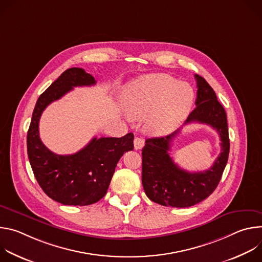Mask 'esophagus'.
<instances>
[{"instance_id":"34e87169","label":"esophagus","mask_w":262,"mask_h":262,"mask_svg":"<svg viewBox=\"0 0 262 262\" xmlns=\"http://www.w3.org/2000/svg\"><path fill=\"white\" fill-rule=\"evenodd\" d=\"M143 146H144V140L142 138L136 137L134 139V147H135L136 150H138V149H141Z\"/></svg>"}]
</instances>
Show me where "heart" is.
I'll return each instance as SVG.
<instances>
[{"label": "heart", "instance_id": "1", "mask_svg": "<svg viewBox=\"0 0 262 262\" xmlns=\"http://www.w3.org/2000/svg\"><path fill=\"white\" fill-rule=\"evenodd\" d=\"M124 102L133 117H145V127L149 133L166 135L189 115L194 91L189 84L178 82L168 74H148L126 86Z\"/></svg>", "mask_w": 262, "mask_h": 262}]
</instances>
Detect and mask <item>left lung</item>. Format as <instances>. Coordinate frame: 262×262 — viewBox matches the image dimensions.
I'll return each instance as SVG.
<instances>
[{
    "label": "left lung",
    "mask_w": 262,
    "mask_h": 262,
    "mask_svg": "<svg viewBox=\"0 0 262 262\" xmlns=\"http://www.w3.org/2000/svg\"><path fill=\"white\" fill-rule=\"evenodd\" d=\"M196 107L186 123L199 122L210 125L220 136L222 152L213 165L202 172L180 169L170 157V147L179 129L173 134L147 139L142 149V183L151 201L164 206L190 207L206 199L217 186L226 167L230 142L227 116L213 89L198 74Z\"/></svg>",
    "instance_id": "obj_1"
}]
</instances>
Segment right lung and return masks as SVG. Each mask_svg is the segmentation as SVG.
Wrapping results in <instances>:
<instances>
[{"label":"right lung","instance_id":"add662e5","mask_svg":"<svg viewBox=\"0 0 262 262\" xmlns=\"http://www.w3.org/2000/svg\"><path fill=\"white\" fill-rule=\"evenodd\" d=\"M96 81L84 69L72 67L39 96L33 111L27 135L29 161L37 182L53 200L64 205H89L107 191L118 161L134 149V135L121 138H93L77 154L59 156L48 149L39 138V119L45 108L73 87L92 86Z\"/></svg>","mask_w":262,"mask_h":262}]
</instances>
